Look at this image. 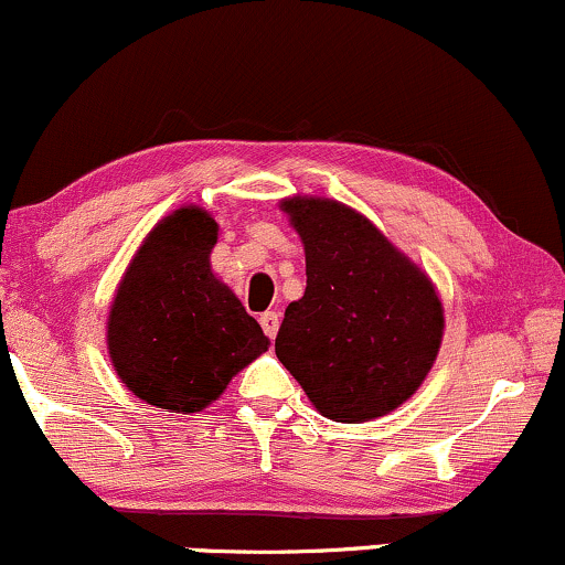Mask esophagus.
<instances>
[{
    "instance_id": "1",
    "label": "esophagus",
    "mask_w": 565,
    "mask_h": 565,
    "mask_svg": "<svg viewBox=\"0 0 565 565\" xmlns=\"http://www.w3.org/2000/svg\"><path fill=\"white\" fill-rule=\"evenodd\" d=\"M278 323H281V316H278L276 310H265L263 316H260V326H263L265 337H268V339H274V337H276Z\"/></svg>"
}]
</instances>
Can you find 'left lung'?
Returning <instances> with one entry per match:
<instances>
[{"instance_id": "obj_1", "label": "left lung", "mask_w": 565, "mask_h": 565, "mask_svg": "<svg viewBox=\"0 0 565 565\" xmlns=\"http://www.w3.org/2000/svg\"><path fill=\"white\" fill-rule=\"evenodd\" d=\"M284 210L302 236L308 287L284 312L276 355L326 418L384 416L437 358L445 326L437 291L355 210L312 196Z\"/></svg>"}]
</instances>
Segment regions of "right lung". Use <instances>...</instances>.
Here are the masks:
<instances>
[{"label": "right lung", "mask_w": 565, "mask_h": 565, "mask_svg": "<svg viewBox=\"0 0 565 565\" xmlns=\"http://www.w3.org/2000/svg\"><path fill=\"white\" fill-rule=\"evenodd\" d=\"M217 223L181 207L152 228L115 295L107 344L118 376L149 405L196 413L270 339L210 270Z\"/></svg>", "instance_id": "add662e5"}]
</instances>
